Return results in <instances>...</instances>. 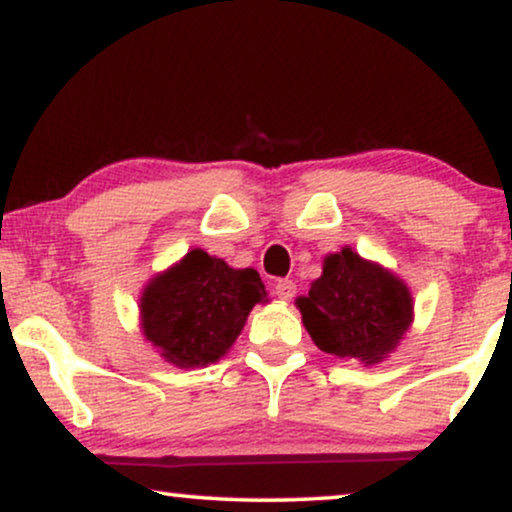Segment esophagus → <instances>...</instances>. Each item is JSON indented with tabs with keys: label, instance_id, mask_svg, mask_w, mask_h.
Wrapping results in <instances>:
<instances>
[{
	"label": "esophagus",
	"instance_id": "obj_1",
	"mask_svg": "<svg viewBox=\"0 0 512 512\" xmlns=\"http://www.w3.org/2000/svg\"><path fill=\"white\" fill-rule=\"evenodd\" d=\"M294 292H297V285L292 283V280H278L276 283V297L283 299V301H290L294 297Z\"/></svg>",
	"mask_w": 512,
	"mask_h": 512
}]
</instances>
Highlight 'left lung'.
<instances>
[{
    "mask_svg": "<svg viewBox=\"0 0 512 512\" xmlns=\"http://www.w3.org/2000/svg\"><path fill=\"white\" fill-rule=\"evenodd\" d=\"M313 343L334 357L378 364L413 322V297L403 280L352 248L327 255L322 276L297 299Z\"/></svg>",
    "mask_w": 512,
    "mask_h": 512,
    "instance_id": "left-lung-1",
    "label": "left lung"
}]
</instances>
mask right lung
Returning a JSON list of instances; mask_svg holds the SVG:
<instances>
[{"label": "right lung", "instance_id": "obj_1", "mask_svg": "<svg viewBox=\"0 0 512 512\" xmlns=\"http://www.w3.org/2000/svg\"><path fill=\"white\" fill-rule=\"evenodd\" d=\"M259 301L266 290L255 269H232L194 248L146 285L141 329L169 364L206 366L232 348Z\"/></svg>", "mask_w": 512, "mask_h": 512}]
</instances>
